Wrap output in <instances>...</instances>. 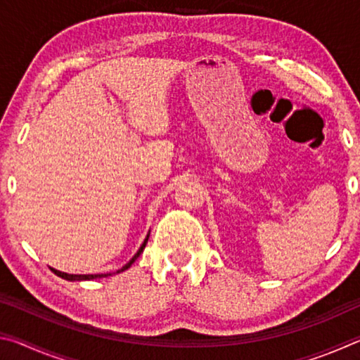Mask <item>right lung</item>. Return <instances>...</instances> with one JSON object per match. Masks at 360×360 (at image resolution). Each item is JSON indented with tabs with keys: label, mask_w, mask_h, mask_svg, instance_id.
<instances>
[{
	"label": "right lung",
	"mask_w": 360,
	"mask_h": 360,
	"mask_svg": "<svg viewBox=\"0 0 360 360\" xmlns=\"http://www.w3.org/2000/svg\"><path fill=\"white\" fill-rule=\"evenodd\" d=\"M148 240H149V235L146 236V240H144V243L141 245V248L138 249V252L133 255V259L129 262V264L127 265H124L120 268V270H117L115 273H120V271H124V270H127V268H130L131 266V264L133 262H135L138 257H139V254L143 252V249L146 248V243H148ZM51 270L56 273L57 276H60V278H63V279H66V281H85V279H96V278H105V276H111V273H106V275H68V273H63V271H58V270H56V268H51Z\"/></svg>",
	"instance_id": "1"
}]
</instances>
